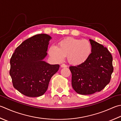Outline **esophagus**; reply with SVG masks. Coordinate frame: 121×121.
<instances>
[{"instance_id":"obj_1","label":"esophagus","mask_w":121,"mask_h":121,"mask_svg":"<svg viewBox=\"0 0 121 121\" xmlns=\"http://www.w3.org/2000/svg\"><path fill=\"white\" fill-rule=\"evenodd\" d=\"M61 67L62 68H65V67H67V65H65V64H62V65H61Z\"/></svg>"}]
</instances>
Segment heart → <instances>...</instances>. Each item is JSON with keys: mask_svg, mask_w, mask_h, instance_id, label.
<instances>
[{"mask_svg": "<svg viewBox=\"0 0 121 121\" xmlns=\"http://www.w3.org/2000/svg\"><path fill=\"white\" fill-rule=\"evenodd\" d=\"M92 53L90 42L86 40L68 38L59 41L57 46L49 48L48 53L56 62L62 61L67 56L68 60L73 65H80L88 60Z\"/></svg>", "mask_w": 121, "mask_h": 121, "instance_id": "1", "label": "heart"}]
</instances>
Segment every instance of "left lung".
I'll return each instance as SVG.
<instances>
[{
    "label": "left lung",
    "instance_id": "left-lung-1",
    "mask_svg": "<svg viewBox=\"0 0 121 121\" xmlns=\"http://www.w3.org/2000/svg\"><path fill=\"white\" fill-rule=\"evenodd\" d=\"M92 53L86 62L69 67L72 73V86L82 95L100 92L110 82L113 71L112 54L106 47L90 39Z\"/></svg>",
    "mask_w": 121,
    "mask_h": 121
}]
</instances>
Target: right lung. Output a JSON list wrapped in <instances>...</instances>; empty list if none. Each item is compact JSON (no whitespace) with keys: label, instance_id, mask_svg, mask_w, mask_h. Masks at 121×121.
I'll return each instance as SVG.
<instances>
[{"label":"right lung","instance_id":"right-lung-1","mask_svg":"<svg viewBox=\"0 0 121 121\" xmlns=\"http://www.w3.org/2000/svg\"><path fill=\"white\" fill-rule=\"evenodd\" d=\"M51 39L47 34L34 35L22 42L11 56L9 73L13 86L23 95H43L51 77L59 70V65H50L43 60Z\"/></svg>","mask_w":121,"mask_h":121}]
</instances>
